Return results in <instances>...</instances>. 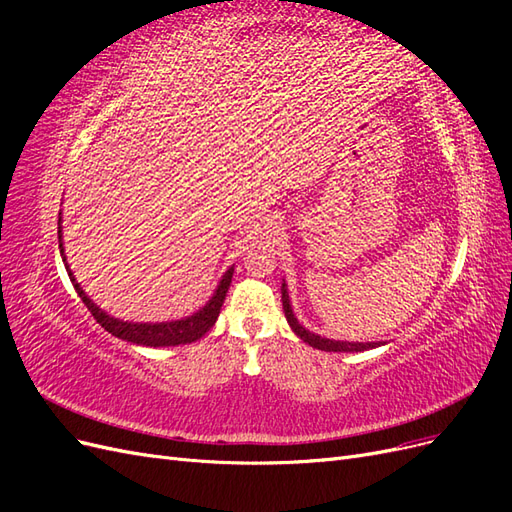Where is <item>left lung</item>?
<instances>
[{"mask_svg":"<svg viewBox=\"0 0 512 512\" xmlns=\"http://www.w3.org/2000/svg\"><path fill=\"white\" fill-rule=\"evenodd\" d=\"M282 303H284V314H286V320L290 324V329L297 333L305 344H309L312 348H318V350H327V352H363V350H369V348H376L380 344H352V342H335V339H324L320 335H314L305 331L301 324L297 322V318H294L292 314V307H290V301H288V294H286V284H282Z\"/></svg>","mask_w":512,"mask_h":512,"instance_id":"obj_1","label":"left lung"}]
</instances>
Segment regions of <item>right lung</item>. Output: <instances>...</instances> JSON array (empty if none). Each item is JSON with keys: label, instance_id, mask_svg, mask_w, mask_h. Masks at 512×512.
Returning a JSON list of instances; mask_svg holds the SVG:
<instances>
[{"label": "right lung", "instance_id": "right-lung-1", "mask_svg": "<svg viewBox=\"0 0 512 512\" xmlns=\"http://www.w3.org/2000/svg\"><path fill=\"white\" fill-rule=\"evenodd\" d=\"M59 224H61V220H59ZM59 252H61V256H64V245H61V226H59ZM64 262H66V256H64ZM66 269H68V275H70L74 290L79 292V297L87 305L91 316L98 320V324H102L104 331H108V333L119 337V339H126V342H130V344L151 346V348L192 344V342H196V339L203 337L213 327L215 320H218V316H220V309L224 305L226 292L230 288L232 271H235V269H228L224 273L222 282H220L218 290H215L211 301L203 309H200V312H196L194 316L183 318V320H175V322H160V324H143L141 322V324H138V322H123V320H117L113 316L104 314L102 309L83 292L79 282L74 280V275H72V271L68 267V262H66Z\"/></svg>", "mask_w": 512, "mask_h": 512}]
</instances>
